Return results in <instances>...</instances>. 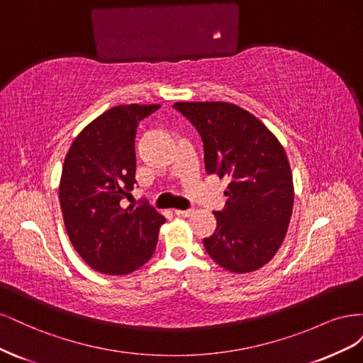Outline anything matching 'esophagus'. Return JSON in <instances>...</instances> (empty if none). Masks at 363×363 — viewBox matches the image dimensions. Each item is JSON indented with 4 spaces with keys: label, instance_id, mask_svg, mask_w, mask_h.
Masks as SVG:
<instances>
[{
    "label": "esophagus",
    "instance_id": "1",
    "mask_svg": "<svg viewBox=\"0 0 363 363\" xmlns=\"http://www.w3.org/2000/svg\"><path fill=\"white\" fill-rule=\"evenodd\" d=\"M174 213L177 215V216H180V218H188V216H191L194 212H192V211H179V208H175Z\"/></svg>",
    "mask_w": 363,
    "mask_h": 363
}]
</instances>
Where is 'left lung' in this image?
Instances as JSON below:
<instances>
[{
  "instance_id": "8db88e82",
  "label": "left lung",
  "mask_w": 363,
  "mask_h": 363,
  "mask_svg": "<svg viewBox=\"0 0 363 363\" xmlns=\"http://www.w3.org/2000/svg\"><path fill=\"white\" fill-rule=\"evenodd\" d=\"M199 130L207 174L230 180L225 208L204 248L219 267L245 274L279 251L294 207V182L284 148L245 108L225 101L175 103Z\"/></svg>"
}]
</instances>
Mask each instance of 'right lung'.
I'll use <instances>...</instances> for the list:
<instances>
[{
  "label": "right lung",
  "mask_w": 363,
  "mask_h": 363,
  "mask_svg": "<svg viewBox=\"0 0 363 363\" xmlns=\"http://www.w3.org/2000/svg\"><path fill=\"white\" fill-rule=\"evenodd\" d=\"M159 107L108 108L80 131L65 157L59 184L65 228L87 265L107 276H127L147 263L164 223L150 206H119L136 183L138 124Z\"/></svg>",
  "instance_id": "1"
}]
</instances>
